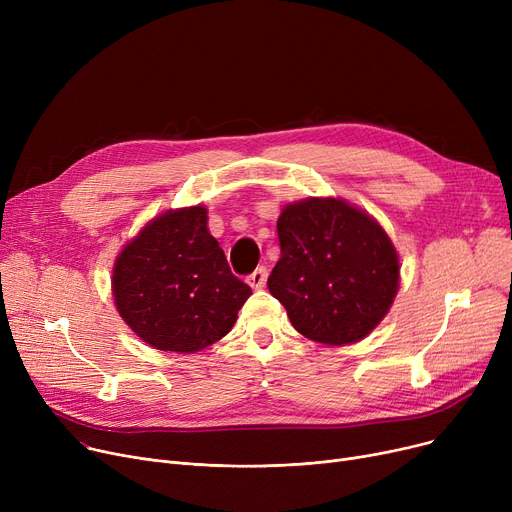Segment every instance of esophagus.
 <instances>
[{
	"label": "esophagus",
	"mask_w": 512,
	"mask_h": 512,
	"mask_svg": "<svg viewBox=\"0 0 512 512\" xmlns=\"http://www.w3.org/2000/svg\"><path fill=\"white\" fill-rule=\"evenodd\" d=\"M265 280H267V270H265L263 265L257 267V270L249 276V284H251L253 288H263V286H265Z\"/></svg>",
	"instance_id": "1"
}]
</instances>
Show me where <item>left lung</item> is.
<instances>
[{"label": "left lung", "mask_w": 512, "mask_h": 512, "mask_svg": "<svg viewBox=\"0 0 512 512\" xmlns=\"http://www.w3.org/2000/svg\"><path fill=\"white\" fill-rule=\"evenodd\" d=\"M280 259L267 288L305 338L344 346L363 340L390 311L400 265L371 215L334 197L290 203L278 218Z\"/></svg>", "instance_id": "8db88e82"}]
</instances>
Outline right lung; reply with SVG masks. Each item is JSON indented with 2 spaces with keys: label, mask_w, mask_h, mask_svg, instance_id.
I'll return each instance as SVG.
<instances>
[{
  "label": "right lung",
  "mask_w": 512,
  "mask_h": 512,
  "mask_svg": "<svg viewBox=\"0 0 512 512\" xmlns=\"http://www.w3.org/2000/svg\"><path fill=\"white\" fill-rule=\"evenodd\" d=\"M112 292L120 317L143 342L197 353L234 326L251 286L238 280L203 205L157 215L122 249Z\"/></svg>",
  "instance_id": "add662e5"
}]
</instances>
